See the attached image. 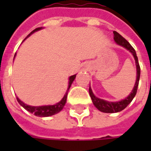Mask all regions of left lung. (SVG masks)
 <instances>
[{
    "label": "left lung",
    "instance_id": "obj_1",
    "mask_svg": "<svg viewBox=\"0 0 151 151\" xmlns=\"http://www.w3.org/2000/svg\"><path fill=\"white\" fill-rule=\"evenodd\" d=\"M114 34V40L116 41V43L120 44L121 46L124 47L125 48L128 50H129V52H132V54L134 56V59L136 61V66H137V80L134 88L131 92L128 97L125 99H123L121 101L119 102H108L105 101L104 99H100L95 97L93 92H92L91 87L89 88V93H90V96L92 99V102L95 105V107L97 108L100 111L105 112V113H115V112H119V111H122L124 108H126L128 105L130 103L132 102V100L134 98V96L136 95L137 91V86H138V83H139L140 79V73H141V69H140L139 63H138V60H137V56L136 52L133 48V47L130 45V43L127 41L124 37H122L118 32L116 31H113Z\"/></svg>",
    "mask_w": 151,
    "mask_h": 151
}]
</instances>
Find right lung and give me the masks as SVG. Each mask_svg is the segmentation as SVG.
Returning <instances> with one entry per match:
<instances>
[{
	"label": "right lung",
	"mask_w": 151,
	"mask_h": 151,
	"mask_svg": "<svg viewBox=\"0 0 151 151\" xmlns=\"http://www.w3.org/2000/svg\"><path fill=\"white\" fill-rule=\"evenodd\" d=\"M40 29V27L36 28L35 29L34 31H32L28 35L27 37L29 35H31L32 33H34L35 31H39ZM76 74L75 75L71 76L69 78V88H68V91H66L65 95L63 97V99L59 102L57 103L55 105H48V106H41V107H32V106H29V105L25 104L23 102H22L17 97V100L19 103V104L22 106L23 108L28 111L31 113H33L35 116H40V117H46V116H52V115H55V114L58 113L59 111H60L62 110V108H64V106L65 104L66 103V99H67V95H68V91H69V87L71 86V84L73 82V80L75 79Z\"/></svg>",
	"instance_id": "right-lung-1"
}]
</instances>
